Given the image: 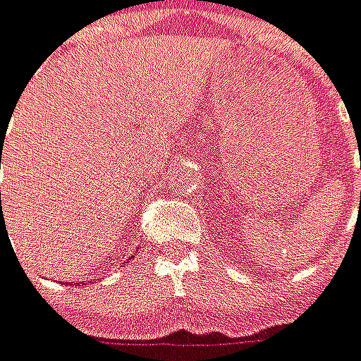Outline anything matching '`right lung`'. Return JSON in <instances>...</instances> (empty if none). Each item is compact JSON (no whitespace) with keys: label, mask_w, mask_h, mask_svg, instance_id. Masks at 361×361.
Instances as JSON below:
<instances>
[{"label":"right lung","mask_w":361,"mask_h":361,"mask_svg":"<svg viewBox=\"0 0 361 361\" xmlns=\"http://www.w3.org/2000/svg\"><path fill=\"white\" fill-rule=\"evenodd\" d=\"M1 140H4V137H1ZM0 164H1V154H0ZM1 168V166H0Z\"/></svg>","instance_id":"1"}]
</instances>
